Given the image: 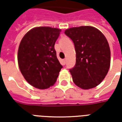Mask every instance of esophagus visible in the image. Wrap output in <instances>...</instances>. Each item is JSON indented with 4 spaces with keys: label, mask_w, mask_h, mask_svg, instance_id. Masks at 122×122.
<instances>
[{
    "label": "esophagus",
    "mask_w": 122,
    "mask_h": 122,
    "mask_svg": "<svg viewBox=\"0 0 122 122\" xmlns=\"http://www.w3.org/2000/svg\"><path fill=\"white\" fill-rule=\"evenodd\" d=\"M63 64L64 65H65V63H66V59H63Z\"/></svg>",
    "instance_id": "34e87169"
}]
</instances>
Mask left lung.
Masks as SVG:
<instances>
[{
    "label": "left lung",
    "instance_id": "1",
    "mask_svg": "<svg viewBox=\"0 0 122 122\" xmlns=\"http://www.w3.org/2000/svg\"><path fill=\"white\" fill-rule=\"evenodd\" d=\"M72 41L76 65L70 69L73 81L83 89H92L102 81L111 63V50L104 35L94 27H75L65 31Z\"/></svg>",
    "mask_w": 122,
    "mask_h": 122
}]
</instances>
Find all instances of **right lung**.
I'll return each mask as SVG.
<instances>
[{
	"label": "right lung",
	"mask_w": 122,
	"mask_h": 122,
	"mask_svg": "<svg viewBox=\"0 0 122 122\" xmlns=\"http://www.w3.org/2000/svg\"><path fill=\"white\" fill-rule=\"evenodd\" d=\"M60 31L51 27H37L27 32L20 41L17 56L20 70L36 88L52 86L63 68L54 48Z\"/></svg>",
	"instance_id": "right-lung-1"
}]
</instances>
